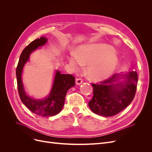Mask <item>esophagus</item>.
Here are the masks:
<instances>
[{"label":"esophagus","mask_w":152,"mask_h":152,"mask_svg":"<svg viewBox=\"0 0 152 152\" xmlns=\"http://www.w3.org/2000/svg\"><path fill=\"white\" fill-rule=\"evenodd\" d=\"M82 82H83V80H82V79H80V78H77V79H76V84L77 85L81 84Z\"/></svg>","instance_id":"34e87169"}]
</instances>
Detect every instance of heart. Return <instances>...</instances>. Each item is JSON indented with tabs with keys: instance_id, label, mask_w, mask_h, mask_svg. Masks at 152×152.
I'll use <instances>...</instances> for the list:
<instances>
[{
	"instance_id": "obj_1",
	"label": "heart",
	"mask_w": 152,
	"mask_h": 152,
	"mask_svg": "<svg viewBox=\"0 0 152 152\" xmlns=\"http://www.w3.org/2000/svg\"><path fill=\"white\" fill-rule=\"evenodd\" d=\"M72 66L79 70L87 65L86 72L89 79L99 80L108 77L116 68L118 62L113 48L107 44H91L82 45L77 54L69 58Z\"/></svg>"
}]
</instances>
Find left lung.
Returning a JSON list of instances; mask_svg holds the SVG:
<instances>
[{"label":"left lung","instance_id":"obj_1","mask_svg":"<svg viewBox=\"0 0 152 152\" xmlns=\"http://www.w3.org/2000/svg\"><path fill=\"white\" fill-rule=\"evenodd\" d=\"M123 76L125 83H115L118 77ZM138 79L136 71L122 75L114 74L98 84H92L93 97L89 102L90 109L96 114L112 117L120 113L134 99Z\"/></svg>","mask_w":152,"mask_h":152}]
</instances>
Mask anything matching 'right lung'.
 <instances>
[{
  "label": "right lung",
  "mask_w": 152,
  "mask_h": 152,
  "mask_svg": "<svg viewBox=\"0 0 152 152\" xmlns=\"http://www.w3.org/2000/svg\"><path fill=\"white\" fill-rule=\"evenodd\" d=\"M47 42L44 37L35 39L23 50L16 68L18 90L22 103L31 112L44 117L56 115L61 112L65 103L67 91L75 84L74 76L70 74H61L57 71L54 78L53 88L49 96L44 99H35L29 98L25 92L22 83L21 73L25 64L28 60L30 54L38 47L42 46Z\"/></svg>",
  "instance_id": "right-lung-1"
}]
</instances>
